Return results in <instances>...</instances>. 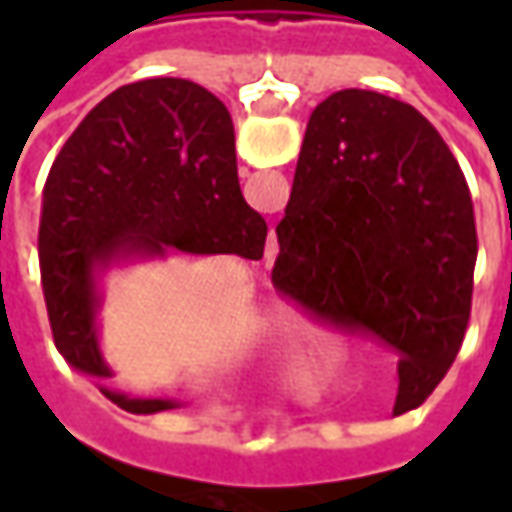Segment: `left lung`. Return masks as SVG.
Segmentation results:
<instances>
[{
	"mask_svg": "<svg viewBox=\"0 0 512 512\" xmlns=\"http://www.w3.org/2000/svg\"><path fill=\"white\" fill-rule=\"evenodd\" d=\"M276 239V287L393 344V413L422 404L462 347L479 247L464 173L436 128L373 90L327 96Z\"/></svg>",
	"mask_w": 512,
	"mask_h": 512,
	"instance_id": "obj_1",
	"label": "left lung"
}]
</instances>
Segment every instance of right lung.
I'll return each instance as SVG.
<instances>
[{
    "label": "right lung",
    "mask_w": 512,
    "mask_h": 512,
    "mask_svg": "<svg viewBox=\"0 0 512 512\" xmlns=\"http://www.w3.org/2000/svg\"><path fill=\"white\" fill-rule=\"evenodd\" d=\"M265 239L239 187L233 119L210 90L173 76L113 90L73 130L45 185L39 265L53 342L70 367L110 379L99 342L110 267L182 253L256 262ZM99 390L130 413L179 407Z\"/></svg>",
    "instance_id": "right-lung-1"
}]
</instances>
